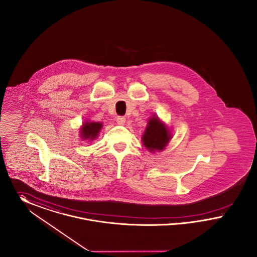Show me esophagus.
<instances>
[{
  "label": "esophagus",
  "mask_w": 257,
  "mask_h": 257,
  "mask_svg": "<svg viewBox=\"0 0 257 257\" xmlns=\"http://www.w3.org/2000/svg\"><path fill=\"white\" fill-rule=\"evenodd\" d=\"M116 121H117V122H118L119 124H124V122H125V118H124V117H122V116H119V117H117Z\"/></svg>",
  "instance_id": "1"
}]
</instances>
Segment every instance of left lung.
Returning <instances> with one entry per match:
<instances>
[{
    "mask_svg": "<svg viewBox=\"0 0 257 257\" xmlns=\"http://www.w3.org/2000/svg\"><path fill=\"white\" fill-rule=\"evenodd\" d=\"M171 139V135L167 126L159 120L158 117L150 118L148 125L142 136L143 145L152 153L161 152L165 148Z\"/></svg>",
    "mask_w": 257,
    "mask_h": 257,
    "instance_id": "1",
    "label": "left lung"
}]
</instances>
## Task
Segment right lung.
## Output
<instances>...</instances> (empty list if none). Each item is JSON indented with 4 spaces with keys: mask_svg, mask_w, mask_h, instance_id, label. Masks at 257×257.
<instances>
[{
    "mask_svg": "<svg viewBox=\"0 0 257 257\" xmlns=\"http://www.w3.org/2000/svg\"><path fill=\"white\" fill-rule=\"evenodd\" d=\"M102 127V123L98 122H85L80 128V137L83 140H88V142L93 141L98 135Z\"/></svg>",
    "mask_w": 257,
    "mask_h": 257,
    "instance_id": "right-lung-1",
    "label": "right lung"
}]
</instances>
